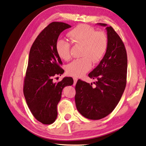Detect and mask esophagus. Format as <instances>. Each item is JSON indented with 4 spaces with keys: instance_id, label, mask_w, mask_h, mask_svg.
I'll return each instance as SVG.
<instances>
[{
    "instance_id": "esophagus-1",
    "label": "esophagus",
    "mask_w": 146,
    "mask_h": 146,
    "mask_svg": "<svg viewBox=\"0 0 146 146\" xmlns=\"http://www.w3.org/2000/svg\"><path fill=\"white\" fill-rule=\"evenodd\" d=\"M73 79H74V86H75L76 83H77L78 78H76V77H74V78H73Z\"/></svg>"
}]
</instances>
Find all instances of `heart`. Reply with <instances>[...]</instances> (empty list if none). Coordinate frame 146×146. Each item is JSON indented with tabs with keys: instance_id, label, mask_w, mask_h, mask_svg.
<instances>
[{
	"instance_id": "heart-1",
	"label": "heart",
	"mask_w": 146,
	"mask_h": 146,
	"mask_svg": "<svg viewBox=\"0 0 146 146\" xmlns=\"http://www.w3.org/2000/svg\"><path fill=\"white\" fill-rule=\"evenodd\" d=\"M72 43L82 46L81 56L66 66L67 73L75 77H80L92 67V63L100 62L108 47V38L102 31H96L86 25H79L68 33ZM57 54L64 60L70 59V45L64 39H58L55 43Z\"/></svg>"
}]
</instances>
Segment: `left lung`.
I'll use <instances>...</instances> for the list:
<instances>
[{
	"label": "left lung",
	"instance_id": "left-lung-1",
	"mask_svg": "<svg viewBox=\"0 0 146 146\" xmlns=\"http://www.w3.org/2000/svg\"><path fill=\"white\" fill-rule=\"evenodd\" d=\"M106 27L108 47L98 65L89 74L96 79L93 84L78 80L76 85L75 102L78 111L89 119L106 117L115 109L127 84V55L125 45L111 26Z\"/></svg>",
	"mask_w": 146,
	"mask_h": 146
}]
</instances>
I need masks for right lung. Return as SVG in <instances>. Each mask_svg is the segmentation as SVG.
I'll list each match as a JSON object with an SVG mask.
<instances>
[{
	"label": "right lung",
	"mask_w": 146,
	"mask_h": 146,
	"mask_svg": "<svg viewBox=\"0 0 146 146\" xmlns=\"http://www.w3.org/2000/svg\"><path fill=\"white\" fill-rule=\"evenodd\" d=\"M70 27L62 22L51 23L38 36L29 52L23 93L33 116L44 125L55 121L62 89L74 83L71 77H64L57 83L53 81L54 76L64 72L55 51L56 41L62 31Z\"/></svg>",
	"instance_id": "add662e5"
}]
</instances>
